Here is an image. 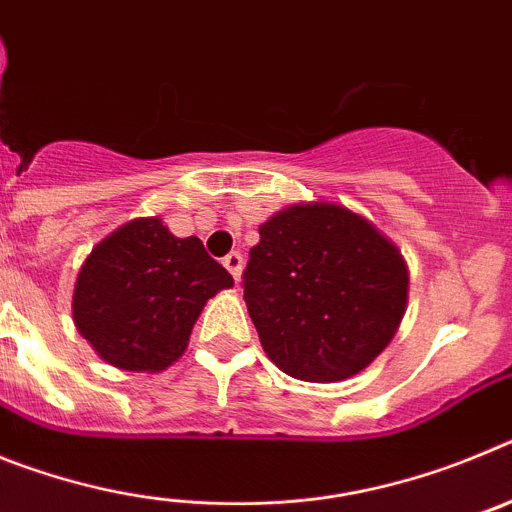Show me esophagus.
Returning <instances> with one entry per match:
<instances>
[{
    "label": "esophagus",
    "instance_id": "34e87169",
    "mask_svg": "<svg viewBox=\"0 0 512 512\" xmlns=\"http://www.w3.org/2000/svg\"><path fill=\"white\" fill-rule=\"evenodd\" d=\"M223 264H225V269L233 274L235 282H238V279H241V271H243V256H241V253H238V251L228 253V256L223 259Z\"/></svg>",
    "mask_w": 512,
    "mask_h": 512
}]
</instances>
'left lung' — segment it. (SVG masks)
<instances>
[{"label": "left lung", "instance_id": "left-lung-1", "mask_svg": "<svg viewBox=\"0 0 512 512\" xmlns=\"http://www.w3.org/2000/svg\"><path fill=\"white\" fill-rule=\"evenodd\" d=\"M259 235L243 300L266 356L289 377L320 384L372 364L408 305L400 248L336 202L284 207Z\"/></svg>", "mask_w": 512, "mask_h": 512}]
</instances>
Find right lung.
I'll return each mask as SVG.
<instances>
[{"mask_svg":"<svg viewBox=\"0 0 512 512\" xmlns=\"http://www.w3.org/2000/svg\"><path fill=\"white\" fill-rule=\"evenodd\" d=\"M233 277L200 238H176L158 217L130 220L81 264L74 323L107 364L164 372L187 351L202 307Z\"/></svg>","mask_w":512,"mask_h":512,"instance_id":"right-lung-1","label":"right lung"}]
</instances>
